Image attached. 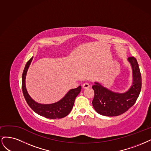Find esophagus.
Returning a JSON list of instances; mask_svg holds the SVG:
<instances>
[{
    "label": "esophagus",
    "mask_w": 151,
    "mask_h": 151,
    "mask_svg": "<svg viewBox=\"0 0 151 151\" xmlns=\"http://www.w3.org/2000/svg\"><path fill=\"white\" fill-rule=\"evenodd\" d=\"M83 88L84 89H86V88H88L90 87V85L89 83H85L83 85Z\"/></svg>",
    "instance_id": "esophagus-1"
}]
</instances>
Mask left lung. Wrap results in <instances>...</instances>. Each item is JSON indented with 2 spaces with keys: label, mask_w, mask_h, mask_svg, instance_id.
Wrapping results in <instances>:
<instances>
[{
  "label": "left lung",
  "mask_w": 151,
  "mask_h": 151,
  "mask_svg": "<svg viewBox=\"0 0 151 151\" xmlns=\"http://www.w3.org/2000/svg\"><path fill=\"white\" fill-rule=\"evenodd\" d=\"M133 71V83L129 91L124 93H114L98 83L92 86L95 95L92 104L97 113L114 116L127 111L135 104L142 87V78L137 60L133 56L128 58Z\"/></svg>",
  "instance_id": "1"
}]
</instances>
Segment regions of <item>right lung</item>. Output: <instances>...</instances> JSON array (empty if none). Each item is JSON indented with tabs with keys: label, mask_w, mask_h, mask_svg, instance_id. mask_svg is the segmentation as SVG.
I'll list each match as a JSON object with an SVG mask.
<instances>
[{
	"label": "right lung",
	"mask_w": 151,
	"mask_h": 151,
	"mask_svg": "<svg viewBox=\"0 0 151 151\" xmlns=\"http://www.w3.org/2000/svg\"><path fill=\"white\" fill-rule=\"evenodd\" d=\"M32 60V58L27 62L22 76V89L27 104L34 111L46 118L56 119L65 117L71 111L76 97L81 91V86H79L76 88L70 90L61 100L56 103L47 105H42L36 103L27 93L25 84L26 73Z\"/></svg>",
	"instance_id": "right-lung-1"
}]
</instances>
